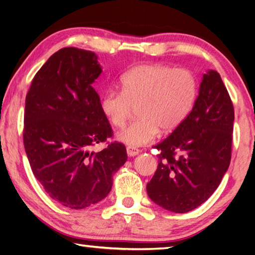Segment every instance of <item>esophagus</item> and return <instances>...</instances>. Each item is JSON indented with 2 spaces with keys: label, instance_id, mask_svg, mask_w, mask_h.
I'll use <instances>...</instances> for the list:
<instances>
[{
  "label": "esophagus",
  "instance_id": "obj_1",
  "mask_svg": "<svg viewBox=\"0 0 255 255\" xmlns=\"http://www.w3.org/2000/svg\"><path fill=\"white\" fill-rule=\"evenodd\" d=\"M127 154L129 157H133L139 154V149H137V148H132V147H127Z\"/></svg>",
  "mask_w": 255,
  "mask_h": 255
}]
</instances>
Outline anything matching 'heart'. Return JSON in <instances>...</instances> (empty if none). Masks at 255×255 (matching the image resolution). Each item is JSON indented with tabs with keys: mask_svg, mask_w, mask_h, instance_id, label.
<instances>
[{
	"mask_svg": "<svg viewBox=\"0 0 255 255\" xmlns=\"http://www.w3.org/2000/svg\"><path fill=\"white\" fill-rule=\"evenodd\" d=\"M122 91L110 90L103 96L101 110L116 128L123 127L138 108L136 122L117 133L128 147L150 142L158 132L175 130L191 112L196 97L192 73L160 64L132 68L120 79Z\"/></svg>",
	"mask_w": 255,
	"mask_h": 255,
	"instance_id": "obj_1",
	"label": "heart"
}]
</instances>
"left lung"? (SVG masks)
<instances>
[{"label":"left lung","mask_w":255,"mask_h":255,"mask_svg":"<svg viewBox=\"0 0 255 255\" xmlns=\"http://www.w3.org/2000/svg\"><path fill=\"white\" fill-rule=\"evenodd\" d=\"M233 122V104L221 76L208 70L192 112L154 146L160 154L146 187L150 200L174 213H187L207 201L230 166Z\"/></svg>","instance_id":"obj_1"}]
</instances>
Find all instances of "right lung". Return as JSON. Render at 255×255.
I'll list each match as a JSON object with an SVG mask.
<instances>
[{
  "label": "right lung",
  "mask_w": 255,
  "mask_h": 255,
  "mask_svg": "<svg viewBox=\"0 0 255 255\" xmlns=\"http://www.w3.org/2000/svg\"><path fill=\"white\" fill-rule=\"evenodd\" d=\"M91 51L63 48L32 80L25 98L23 141L32 172L52 200L80 210L103 201L113 176L127 160L126 147L113 136L92 83L100 76Z\"/></svg>",
  "instance_id": "obj_1"
}]
</instances>
